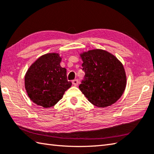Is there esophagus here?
Here are the masks:
<instances>
[{"instance_id": "esophagus-1", "label": "esophagus", "mask_w": 154, "mask_h": 154, "mask_svg": "<svg viewBox=\"0 0 154 154\" xmlns=\"http://www.w3.org/2000/svg\"><path fill=\"white\" fill-rule=\"evenodd\" d=\"M72 83H73L75 86H77L78 85V84H79V81H78V79H74L72 81Z\"/></svg>"}]
</instances>
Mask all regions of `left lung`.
<instances>
[{
  "label": "left lung",
  "mask_w": 154,
  "mask_h": 154,
  "mask_svg": "<svg viewBox=\"0 0 154 154\" xmlns=\"http://www.w3.org/2000/svg\"><path fill=\"white\" fill-rule=\"evenodd\" d=\"M85 76L79 86L85 97L95 106L105 107L121 97L126 86L123 65L116 57L101 49L81 55Z\"/></svg>",
  "instance_id": "1"
}]
</instances>
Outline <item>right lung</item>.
<instances>
[{
	"mask_svg": "<svg viewBox=\"0 0 154 154\" xmlns=\"http://www.w3.org/2000/svg\"><path fill=\"white\" fill-rule=\"evenodd\" d=\"M58 54L41 56L27 71L25 89L31 100L43 107L54 106L72 85L68 81L67 71L60 65Z\"/></svg>",
	"mask_w": 154,
	"mask_h": 154,
	"instance_id": "1",
	"label": "right lung"
}]
</instances>
